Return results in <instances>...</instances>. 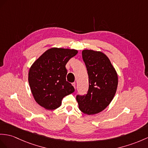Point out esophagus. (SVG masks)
<instances>
[{"label": "esophagus", "mask_w": 148, "mask_h": 148, "mask_svg": "<svg viewBox=\"0 0 148 148\" xmlns=\"http://www.w3.org/2000/svg\"><path fill=\"white\" fill-rule=\"evenodd\" d=\"M72 85L73 86V87L75 88H76V83L75 82H73V83H72Z\"/></svg>", "instance_id": "esophagus-1"}]
</instances>
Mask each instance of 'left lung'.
<instances>
[{
    "instance_id": "1",
    "label": "left lung",
    "mask_w": 148,
    "mask_h": 148,
    "mask_svg": "<svg viewBox=\"0 0 148 148\" xmlns=\"http://www.w3.org/2000/svg\"><path fill=\"white\" fill-rule=\"evenodd\" d=\"M82 58L88 75L89 87L86 94L77 95V100L83 113L95 114L105 109L112 100L117 88V74L102 52L85 49Z\"/></svg>"
}]
</instances>
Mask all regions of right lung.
<instances>
[{
  "label": "right lung",
  "instance_id": "right-lung-1",
  "mask_svg": "<svg viewBox=\"0 0 148 148\" xmlns=\"http://www.w3.org/2000/svg\"><path fill=\"white\" fill-rule=\"evenodd\" d=\"M78 53L76 49L53 48L35 61L29 71L32 94L39 106L54 110L62 104L63 97L75 91L66 80V64Z\"/></svg>",
  "mask_w": 148,
  "mask_h": 148
}]
</instances>
